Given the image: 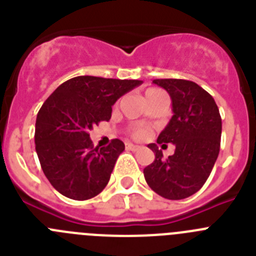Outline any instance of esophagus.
Masks as SVG:
<instances>
[{"label":"esophagus","instance_id":"1","mask_svg":"<svg viewBox=\"0 0 256 256\" xmlns=\"http://www.w3.org/2000/svg\"><path fill=\"white\" fill-rule=\"evenodd\" d=\"M126 150H130V151H137L140 148V146H137V144H130V142H126Z\"/></svg>","mask_w":256,"mask_h":256}]
</instances>
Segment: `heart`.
Wrapping results in <instances>:
<instances>
[{"label":"heart","mask_w":256,"mask_h":256,"mask_svg":"<svg viewBox=\"0 0 256 256\" xmlns=\"http://www.w3.org/2000/svg\"><path fill=\"white\" fill-rule=\"evenodd\" d=\"M156 92H159V90H156V88H148V91L144 92V97L151 96V94H156ZM130 134H132L133 138L142 140L148 134V128H134V130L130 132Z\"/></svg>","instance_id":"heart-1"}]
</instances>
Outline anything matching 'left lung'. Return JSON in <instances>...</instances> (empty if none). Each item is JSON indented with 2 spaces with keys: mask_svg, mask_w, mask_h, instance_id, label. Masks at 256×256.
Returning a JSON list of instances; mask_svg holds the SVG:
<instances>
[{
  "mask_svg": "<svg viewBox=\"0 0 256 256\" xmlns=\"http://www.w3.org/2000/svg\"><path fill=\"white\" fill-rule=\"evenodd\" d=\"M168 92L173 116L158 137V144H173V155L162 158L158 144L148 148L155 160L144 169L152 191L169 200L196 194L209 178L220 148L222 118L216 101L195 82L186 79H154Z\"/></svg>",
  "mask_w": 256,
  "mask_h": 256,
  "instance_id": "1",
  "label": "left lung"
}]
</instances>
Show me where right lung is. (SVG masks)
Wrapping results in <instances>:
<instances>
[{"label": "right lung", "mask_w": 256, "mask_h": 256, "mask_svg": "<svg viewBox=\"0 0 256 256\" xmlns=\"http://www.w3.org/2000/svg\"><path fill=\"white\" fill-rule=\"evenodd\" d=\"M141 83L80 76L58 86L44 101L36 120V151L44 176L61 195L82 201L105 188L124 144L115 138L106 148H94L90 130L110 120L118 98Z\"/></svg>", "instance_id": "obj_1"}]
</instances>
